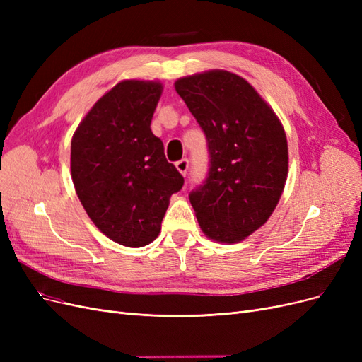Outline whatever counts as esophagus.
Instances as JSON below:
<instances>
[{"instance_id": "1", "label": "esophagus", "mask_w": 362, "mask_h": 362, "mask_svg": "<svg viewBox=\"0 0 362 362\" xmlns=\"http://www.w3.org/2000/svg\"><path fill=\"white\" fill-rule=\"evenodd\" d=\"M175 166H177L178 172L185 177V173H187V170H189V160L187 158H182V160L175 163Z\"/></svg>"}]
</instances>
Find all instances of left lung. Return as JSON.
I'll use <instances>...</instances> for the list:
<instances>
[{
	"instance_id": "8db88e82",
	"label": "left lung",
	"mask_w": 362,
	"mask_h": 362,
	"mask_svg": "<svg viewBox=\"0 0 362 362\" xmlns=\"http://www.w3.org/2000/svg\"><path fill=\"white\" fill-rule=\"evenodd\" d=\"M206 137L210 169L190 194L202 233L221 243L242 242L275 210L287 181L286 131L245 78L213 69L175 81Z\"/></svg>"
}]
</instances>
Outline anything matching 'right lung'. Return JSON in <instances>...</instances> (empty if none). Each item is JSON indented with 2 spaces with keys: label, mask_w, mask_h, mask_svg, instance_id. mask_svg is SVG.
I'll return each mask as SVG.
<instances>
[{
  "label": "right lung",
  "mask_w": 362,
  "mask_h": 362,
  "mask_svg": "<svg viewBox=\"0 0 362 362\" xmlns=\"http://www.w3.org/2000/svg\"><path fill=\"white\" fill-rule=\"evenodd\" d=\"M160 81L124 80L95 103L71 141V173L84 210L103 234L128 246L158 237L184 178L164 156L151 120Z\"/></svg>",
  "instance_id": "right-lung-1"
}]
</instances>
